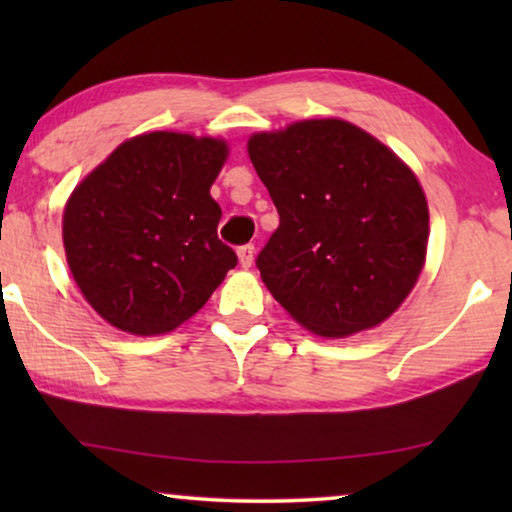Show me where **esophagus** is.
Returning a JSON list of instances; mask_svg holds the SVG:
<instances>
[{"label":"esophagus","mask_w":512,"mask_h":512,"mask_svg":"<svg viewBox=\"0 0 512 512\" xmlns=\"http://www.w3.org/2000/svg\"><path fill=\"white\" fill-rule=\"evenodd\" d=\"M254 256H256L254 244H242V247L237 249V258H240L242 268H251V263H254Z\"/></svg>","instance_id":"1"}]
</instances>
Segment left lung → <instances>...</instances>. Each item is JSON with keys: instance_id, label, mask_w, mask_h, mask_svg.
Segmentation results:
<instances>
[{"instance_id": "8db88e82", "label": "left lung", "mask_w": 512, "mask_h": 512, "mask_svg": "<svg viewBox=\"0 0 512 512\" xmlns=\"http://www.w3.org/2000/svg\"><path fill=\"white\" fill-rule=\"evenodd\" d=\"M249 158L279 214L256 256L277 303L326 338L391 317L429 240V207L408 165L338 118L254 135Z\"/></svg>"}]
</instances>
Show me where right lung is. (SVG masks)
Instances as JSON below:
<instances>
[{
  "mask_svg": "<svg viewBox=\"0 0 512 512\" xmlns=\"http://www.w3.org/2000/svg\"><path fill=\"white\" fill-rule=\"evenodd\" d=\"M226 144L149 132L118 146L65 207L69 270L93 310L132 335L174 331L207 303L237 254L209 195Z\"/></svg>",
  "mask_w": 512,
  "mask_h": 512,
  "instance_id": "right-lung-1",
  "label": "right lung"
}]
</instances>
